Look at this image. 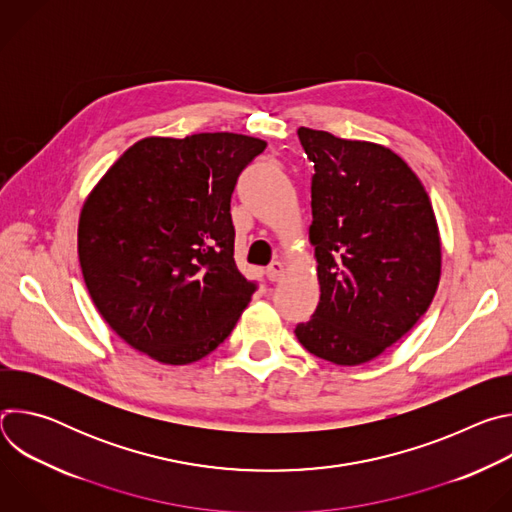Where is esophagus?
Here are the masks:
<instances>
[{"label":"esophagus","mask_w":512,"mask_h":512,"mask_svg":"<svg viewBox=\"0 0 512 512\" xmlns=\"http://www.w3.org/2000/svg\"><path fill=\"white\" fill-rule=\"evenodd\" d=\"M285 273V265L281 261H273L269 267H267V279L269 281H279Z\"/></svg>","instance_id":"1"}]
</instances>
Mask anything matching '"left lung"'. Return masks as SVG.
Returning <instances> with one entry per match:
<instances>
[{"instance_id": "obj_1", "label": "left lung", "mask_w": 512, "mask_h": 512, "mask_svg": "<svg viewBox=\"0 0 512 512\" xmlns=\"http://www.w3.org/2000/svg\"><path fill=\"white\" fill-rule=\"evenodd\" d=\"M314 162L312 225L320 302L296 328L302 346L356 367L401 340L427 312L442 275L429 196L387 145L298 129Z\"/></svg>"}]
</instances>
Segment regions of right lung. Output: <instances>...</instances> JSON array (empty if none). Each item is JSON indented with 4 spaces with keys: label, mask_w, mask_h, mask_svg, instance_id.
<instances>
[{
    "label": "right lung",
    "mask_w": 512,
    "mask_h": 512,
    "mask_svg": "<svg viewBox=\"0 0 512 512\" xmlns=\"http://www.w3.org/2000/svg\"><path fill=\"white\" fill-rule=\"evenodd\" d=\"M267 141L241 133L143 137L89 192L79 261L103 320L164 364L210 354L255 285L235 263L231 194Z\"/></svg>",
    "instance_id": "add662e5"
}]
</instances>
